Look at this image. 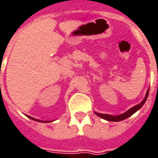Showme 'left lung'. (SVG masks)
I'll use <instances>...</instances> for the list:
<instances>
[{"mask_svg":"<svg viewBox=\"0 0 158 158\" xmlns=\"http://www.w3.org/2000/svg\"><path fill=\"white\" fill-rule=\"evenodd\" d=\"M148 94H149V89H148V91H147V94H146V95H145V98L143 99V100L140 103V104H138V105H136V106H133L132 108L129 109L127 111H126L125 113H123V114H121V115H108V114H101V113H98V112L96 111H94V114L98 115V116H100V118L104 119V120H106V121H123V120H125V119L130 117L131 115H132L134 113H135L137 110H139L143 106V105H144L145 102H146V100H147V99H148Z\"/></svg>","mask_w":158,"mask_h":158,"instance_id":"1","label":"left lung"}]
</instances>
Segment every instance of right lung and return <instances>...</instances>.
I'll list each match as a JSON object with an SVG mask.
<instances>
[{
  "label": "right lung",
  "instance_id": "add662e5",
  "mask_svg": "<svg viewBox=\"0 0 158 158\" xmlns=\"http://www.w3.org/2000/svg\"><path fill=\"white\" fill-rule=\"evenodd\" d=\"M27 117L30 118V119H31V120H33V121H38V122H45V123H48V122H50V121H41V120H38V119H35V118L33 117H31V116H29V115H27Z\"/></svg>",
  "mask_w": 158,
  "mask_h": 158
}]
</instances>
